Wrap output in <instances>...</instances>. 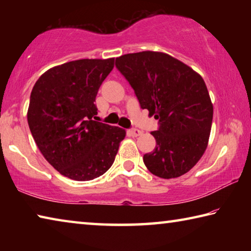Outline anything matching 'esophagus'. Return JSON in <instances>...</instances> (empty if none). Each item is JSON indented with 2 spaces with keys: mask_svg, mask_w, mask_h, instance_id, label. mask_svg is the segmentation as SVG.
Returning <instances> with one entry per match:
<instances>
[{
  "mask_svg": "<svg viewBox=\"0 0 251 251\" xmlns=\"http://www.w3.org/2000/svg\"><path fill=\"white\" fill-rule=\"evenodd\" d=\"M129 131H130L131 135L135 136V137H137V136H141L143 134V131L137 129V128H133V129H130Z\"/></svg>",
  "mask_w": 251,
  "mask_h": 251,
  "instance_id": "obj_1",
  "label": "esophagus"
}]
</instances>
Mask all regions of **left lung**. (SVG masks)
<instances>
[{
    "label": "left lung",
    "mask_w": 251,
    "mask_h": 251,
    "mask_svg": "<svg viewBox=\"0 0 251 251\" xmlns=\"http://www.w3.org/2000/svg\"><path fill=\"white\" fill-rule=\"evenodd\" d=\"M143 109L159 121L156 147L144 155L155 176L169 179L189 172L205 152L214 107L207 86L192 67L166 53L144 50L116 58Z\"/></svg>",
    "instance_id": "obj_1"
}]
</instances>
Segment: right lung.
Masks as SVG:
<instances>
[{
    "label": "right lung",
    "mask_w": 251,
    "mask_h": 251,
    "mask_svg": "<svg viewBox=\"0 0 251 251\" xmlns=\"http://www.w3.org/2000/svg\"><path fill=\"white\" fill-rule=\"evenodd\" d=\"M114 58L77 59L46 71L34 85L27 110L32 136L63 176L92 180L112 166L125 129L93 120L101 83Z\"/></svg>",
    "instance_id": "add662e5"
}]
</instances>
